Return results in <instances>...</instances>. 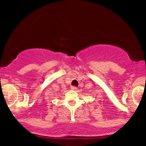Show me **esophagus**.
Returning <instances> with one entry per match:
<instances>
[{
    "label": "esophagus",
    "instance_id": "1",
    "mask_svg": "<svg viewBox=\"0 0 146 146\" xmlns=\"http://www.w3.org/2000/svg\"><path fill=\"white\" fill-rule=\"evenodd\" d=\"M71 89L73 90H77V88H76V87H75V86H71Z\"/></svg>",
    "mask_w": 146,
    "mask_h": 146
}]
</instances>
